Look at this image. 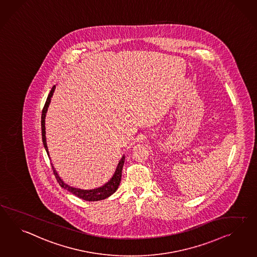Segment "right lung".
<instances>
[{
    "mask_svg": "<svg viewBox=\"0 0 257 257\" xmlns=\"http://www.w3.org/2000/svg\"><path fill=\"white\" fill-rule=\"evenodd\" d=\"M55 87L56 86H53L50 92L48 94V97L46 99V103L45 106L43 108V111H42V121H41V124H42V139H43V144L45 146V149H46V153L48 155V158H49V154H48V149H47V145H46V127H45V118H46V111H47V108L48 105L50 103V99L52 97L53 92L55 90ZM124 162H125V157L121 158V160L119 161L118 165H117V168L115 170L114 174L112 175V179L104 184L103 186L99 187V188H96V189H92V190H81L78 188H73L72 186H69L68 184H65L60 178H59L58 173L56 170L54 169V167L52 166L53 172H54V175L57 179L58 183L59 185L66 189V190L71 192L72 194H73L74 196H76L77 198H82L84 200L86 201H98V200H102V199H105V198L110 197L111 195H112L115 191L117 190L118 188L119 184L121 182V176H122V169H123V166H124Z\"/></svg>",
    "mask_w": 257,
    "mask_h": 257,
    "instance_id": "add662e5",
    "label": "right lung"
}]
</instances>
